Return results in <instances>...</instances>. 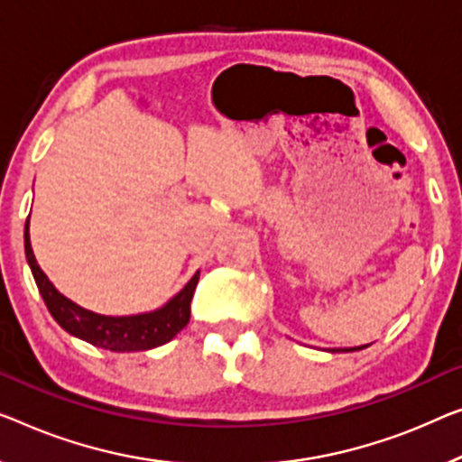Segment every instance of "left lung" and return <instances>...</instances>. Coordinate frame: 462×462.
<instances>
[{"label":"left lung","instance_id":"8db88e82","mask_svg":"<svg viewBox=\"0 0 462 462\" xmlns=\"http://www.w3.org/2000/svg\"><path fill=\"white\" fill-rule=\"evenodd\" d=\"M365 346H355V348H344V353H350V350H361Z\"/></svg>","mask_w":462,"mask_h":462}]
</instances>
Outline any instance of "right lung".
Returning a JSON list of instances; mask_svg holds the SVG:
<instances>
[{
	"instance_id": "1",
	"label": "right lung",
	"mask_w": 462,
	"mask_h": 462,
	"mask_svg": "<svg viewBox=\"0 0 462 462\" xmlns=\"http://www.w3.org/2000/svg\"><path fill=\"white\" fill-rule=\"evenodd\" d=\"M31 217V216H29ZM24 253L32 278L43 297L51 318L60 323L70 336L85 340L93 346L114 350V353H136V350H149L170 342L190 319V300L195 294L199 273L197 272L189 280V284L180 292L174 294L163 307L149 313L136 315H101L77 305V302L64 297L55 288L50 278L41 270L37 259H34L31 236H29V219L24 226Z\"/></svg>"
}]
</instances>
